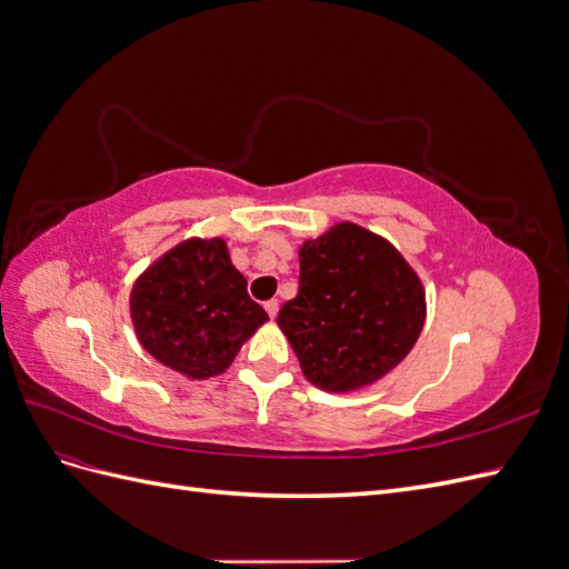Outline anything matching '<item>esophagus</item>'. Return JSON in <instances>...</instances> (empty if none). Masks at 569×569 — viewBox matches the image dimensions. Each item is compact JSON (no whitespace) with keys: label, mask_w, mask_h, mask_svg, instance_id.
<instances>
[{"label":"esophagus","mask_w":569,"mask_h":569,"mask_svg":"<svg viewBox=\"0 0 569 569\" xmlns=\"http://www.w3.org/2000/svg\"><path fill=\"white\" fill-rule=\"evenodd\" d=\"M266 311H268V316H270V318L278 316V311H280V303H278V299H270V301H266Z\"/></svg>","instance_id":"34e87169"}]
</instances>
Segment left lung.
Here are the masks:
<instances>
[{
	"label": "left lung",
	"mask_w": 569,
	"mask_h": 569,
	"mask_svg": "<svg viewBox=\"0 0 569 569\" xmlns=\"http://www.w3.org/2000/svg\"><path fill=\"white\" fill-rule=\"evenodd\" d=\"M299 295L278 325L303 375L325 391L372 385L412 349L425 322V291L387 239L339 222L299 251Z\"/></svg>",
	"instance_id": "8db88e82"
}]
</instances>
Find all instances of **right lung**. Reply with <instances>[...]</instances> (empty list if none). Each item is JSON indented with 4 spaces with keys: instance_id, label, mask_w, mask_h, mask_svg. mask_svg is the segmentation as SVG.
Returning a JSON list of instances; mask_svg holds the SVG:
<instances>
[{
    "instance_id": "obj_1",
    "label": "right lung",
    "mask_w": 569,
    "mask_h": 569,
    "mask_svg": "<svg viewBox=\"0 0 569 569\" xmlns=\"http://www.w3.org/2000/svg\"><path fill=\"white\" fill-rule=\"evenodd\" d=\"M130 311L142 347L194 380L226 370L268 320L222 239H189L168 251L134 282Z\"/></svg>"
}]
</instances>
